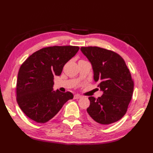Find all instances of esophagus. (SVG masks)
I'll return each instance as SVG.
<instances>
[{
  "label": "esophagus",
  "instance_id": "1",
  "mask_svg": "<svg viewBox=\"0 0 153 153\" xmlns=\"http://www.w3.org/2000/svg\"><path fill=\"white\" fill-rule=\"evenodd\" d=\"M81 98V96L79 95H74V99H79Z\"/></svg>",
  "mask_w": 153,
  "mask_h": 153
}]
</instances>
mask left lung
<instances>
[{"label":"left lung","instance_id":"8db88e82","mask_svg":"<svg viewBox=\"0 0 153 153\" xmlns=\"http://www.w3.org/2000/svg\"><path fill=\"white\" fill-rule=\"evenodd\" d=\"M91 62L94 80L103 91L101 97L88 98V119L95 124L107 125L124 116L131 100L134 81L125 62L115 52L98 47H82Z\"/></svg>","mask_w":153,"mask_h":153}]
</instances>
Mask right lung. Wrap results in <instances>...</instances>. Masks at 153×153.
I'll return each instance as SVG.
<instances>
[{
	"mask_svg": "<svg viewBox=\"0 0 153 153\" xmlns=\"http://www.w3.org/2000/svg\"><path fill=\"white\" fill-rule=\"evenodd\" d=\"M78 46H51L37 51L19 70L16 99L24 114L45 123L54 117L63 105L73 98L72 93L54 91V76H59L64 65L79 50Z\"/></svg>",
	"mask_w": 153,
	"mask_h": 153,
	"instance_id": "obj_1",
	"label": "right lung"
}]
</instances>
